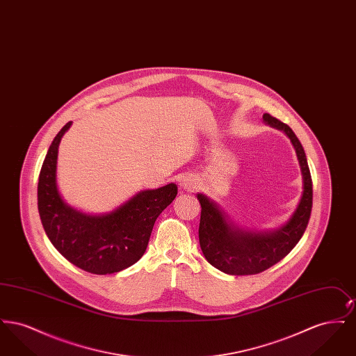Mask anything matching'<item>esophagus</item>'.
<instances>
[{"mask_svg":"<svg viewBox=\"0 0 356 356\" xmlns=\"http://www.w3.org/2000/svg\"><path fill=\"white\" fill-rule=\"evenodd\" d=\"M184 188L192 189V188H195V186H193V184H191V183H184Z\"/></svg>","mask_w":356,"mask_h":356,"instance_id":"esophagus-1","label":"esophagus"}]
</instances>
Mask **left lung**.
<instances>
[{
    "mask_svg": "<svg viewBox=\"0 0 356 356\" xmlns=\"http://www.w3.org/2000/svg\"><path fill=\"white\" fill-rule=\"evenodd\" d=\"M264 121L282 129L295 147L303 175V195L292 218L272 232H247L235 227L204 195H197L202 205L199 240L209 264L229 275H256L268 270L286 257L303 236L312 209V179L305 149L287 124L264 113Z\"/></svg>",
    "mask_w": 356,
    "mask_h": 356,
    "instance_id": "obj_1",
    "label": "left lung"
}]
</instances>
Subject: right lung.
Instances as JSON below:
<instances>
[{"label":"right lung","instance_id":"1","mask_svg":"<svg viewBox=\"0 0 356 356\" xmlns=\"http://www.w3.org/2000/svg\"><path fill=\"white\" fill-rule=\"evenodd\" d=\"M67 122L54 137L38 176V213L54 248L76 267L96 275L122 271L141 259L154 221L176 195V184L143 191L116 211L89 216L64 203L57 183V153Z\"/></svg>","mask_w":356,"mask_h":356}]
</instances>
